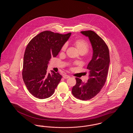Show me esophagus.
I'll return each instance as SVG.
<instances>
[{"instance_id":"34e87169","label":"esophagus","mask_w":133,"mask_h":133,"mask_svg":"<svg viewBox=\"0 0 133 133\" xmlns=\"http://www.w3.org/2000/svg\"><path fill=\"white\" fill-rule=\"evenodd\" d=\"M63 77L64 79H68V78H69L70 76H68V75H63Z\"/></svg>"}]
</instances>
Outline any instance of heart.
I'll list each match as a JSON object with an SVG mask.
<instances>
[{"instance_id":"obj_1","label":"heart","mask_w":133,"mask_h":133,"mask_svg":"<svg viewBox=\"0 0 133 133\" xmlns=\"http://www.w3.org/2000/svg\"><path fill=\"white\" fill-rule=\"evenodd\" d=\"M74 44L79 53H82L83 54L88 52L89 50V45L87 43L82 39L76 40ZM67 48V45L64 44L61 48V52H64Z\"/></svg>"}]
</instances>
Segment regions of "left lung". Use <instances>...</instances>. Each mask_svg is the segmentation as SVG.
Returning <instances> with one entry per match:
<instances>
[{"mask_svg":"<svg viewBox=\"0 0 133 133\" xmlns=\"http://www.w3.org/2000/svg\"><path fill=\"white\" fill-rule=\"evenodd\" d=\"M88 37L93 49V56L89 63L87 82L76 78V85L73 87L72 93L76 98L88 100L97 95L103 87L106 81L110 64V55L107 45L95 32L88 30L81 31Z\"/></svg>","mask_w":133,"mask_h":133,"instance_id":"left-lung-1","label":"left lung"}]
</instances>
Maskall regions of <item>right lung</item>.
Masks as SVG:
<instances>
[{"mask_svg":"<svg viewBox=\"0 0 133 133\" xmlns=\"http://www.w3.org/2000/svg\"><path fill=\"white\" fill-rule=\"evenodd\" d=\"M71 33L61 34L45 31L32 38L26 48L22 70L23 81L29 92L40 99L53 95L62 76L47 72L52 57H56Z\"/></svg>","mask_w":133,"mask_h":133,"instance_id":"obj_1","label":"right lung"}]
</instances>
